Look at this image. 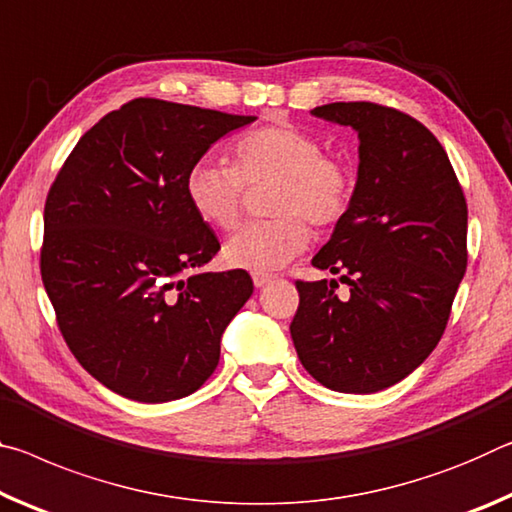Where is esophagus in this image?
<instances>
[{"mask_svg": "<svg viewBox=\"0 0 512 512\" xmlns=\"http://www.w3.org/2000/svg\"><path fill=\"white\" fill-rule=\"evenodd\" d=\"M276 279L274 274H254V286L256 288H265L267 283H272Z\"/></svg>", "mask_w": 512, "mask_h": 512, "instance_id": "1", "label": "esophagus"}]
</instances>
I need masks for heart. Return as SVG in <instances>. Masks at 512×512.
<instances>
[{"label": "heart", "mask_w": 512, "mask_h": 512, "mask_svg": "<svg viewBox=\"0 0 512 512\" xmlns=\"http://www.w3.org/2000/svg\"><path fill=\"white\" fill-rule=\"evenodd\" d=\"M233 165L199 158L190 165L183 190L201 220L231 229L245 208V186L274 181L265 222L240 226L224 245V261L238 270H281L311 245V222L329 229L347 215L354 177L345 161L324 154L311 131L290 122L251 129L233 142Z\"/></svg>", "instance_id": "b5f03b06"}]
</instances>
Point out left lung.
I'll return each mask as SVG.
<instances>
[{
  "label": "left lung",
  "instance_id": "left-lung-1",
  "mask_svg": "<svg viewBox=\"0 0 512 512\" xmlns=\"http://www.w3.org/2000/svg\"><path fill=\"white\" fill-rule=\"evenodd\" d=\"M358 131V181L347 215L313 256L338 281H297L290 324L315 381L370 395L420 367L447 329L467 270V201L438 138L397 108L335 102L311 111Z\"/></svg>",
  "mask_w": 512,
  "mask_h": 512
}]
</instances>
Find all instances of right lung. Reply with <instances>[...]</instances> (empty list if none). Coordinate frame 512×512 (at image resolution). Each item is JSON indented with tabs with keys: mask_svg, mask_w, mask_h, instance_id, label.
I'll return each instance as SVG.
<instances>
[{
	"mask_svg": "<svg viewBox=\"0 0 512 512\" xmlns=\"http://www.w3.org/2000/svg\"><path fill=\"white\" fill-rule=\"evenodd\" d=\"M138 97L65 158L45 201L40 274L83 370L117 395L188 397L220 363V338L254 292L245 270L199 272L220 240L183 190L215 140L254 122Z\"/></svg>",
	"mask_w": 512,
	"mask_h": 512,
	"instance_id": "add662e5",
	"label": "right lung"
}]
</instances>
